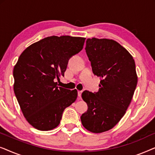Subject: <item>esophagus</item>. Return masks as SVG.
Segmentation results:
<instances>
[{"instance_id":"1","label":"esophagus","mask_w":155,"mask_h":155,"mask_svg":"<svg viewBox=\"0 0 155 155\" xmlns=\"http://www.w3.org/2000/svg\"><path fill=\"white\" fill-rule=\"evenodd\" d=\"M82 93V91H78V97H79V99H81Z\"/></svg>"}]
</instances>
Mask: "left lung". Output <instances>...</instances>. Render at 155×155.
I'll list each match as a JSON object with an SVG mask.
<instances>
[{
    "label": "left lung",
    "mask_w": 155,
    "mask_h": 155,
    "mask_svg": "<svg viewBox=\"0 0 155 155\" xmlns=\"http://www.w3.org/2000/svg\"><path fill=\"white\" fill-rule=\"evenodd\" d=\"M85 50L93 73L101 81L97 92H82L88 109L80 118L87 130L103 133L119 122L132 100L137 82L135 61L112 39H87Z\"/></svg>",
    "instance_id": "1"
}]
</instances>
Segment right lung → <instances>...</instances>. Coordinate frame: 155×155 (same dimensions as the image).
Here are the masks:
<instances>
[{"instance_id": "add662e5", "label": "right lung", "mask_w": 155, "mask_h": 155, "mask_svg": "<svg viewBox=\"0 0 155 155\" xmlns=\"http://www.w3.org/2000/svg\"><path fill=\"white\" fill-rule=\"evenodd\" d=\"M85 38L51 36L28 46L13 70L14 92L26 120L39 130L60 124L65 108L76 100L78 91L58 86L69 59L83 48Z\"/></svg>"}]
</instances>
